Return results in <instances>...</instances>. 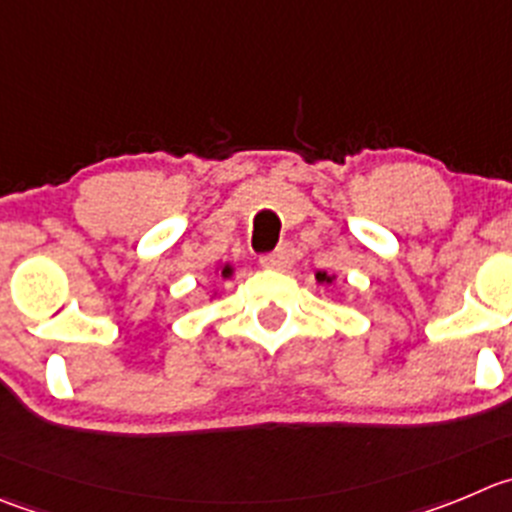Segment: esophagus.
Wrapping results in <instances>:
<instances>
[{
	"label": "esophagus",
	"mask_w": 512,
	"mask_h": 512,
	"mask_svg": "<svg viewBox=\"0 0 512 512\" xmlns=\"http://www.w3.org/2000/svg\"><path fill=\"white\" fill-rule=\"evenodd\" d=\"M294 246H289V243H284V246L276 248L274 253H269V256H264L261 259V264L266 266V269H274V271H289L291 266H294Z\"/></svg>",
	"instance_id": "34e87169"
}]
</instances>
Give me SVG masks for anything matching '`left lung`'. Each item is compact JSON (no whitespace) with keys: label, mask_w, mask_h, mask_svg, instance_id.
Returning <instances> with one entry per match:
<instances>
[{"label":"left lung","mask_w":512,"mask_h":512,"mask_svg":"<svg viewBox=\"0 0 512 512\" xmlns=\"http://www.w3.org/2000/svg\"><path fill=\"white\" fill-rule=\"evenodd\" d=\"M316 281H319V284H332L334 276H329L326 271H316Z\"/></svg>","instance_id":"1"}]
</instances>
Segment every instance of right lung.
<instances>
[{
	"mask_svg": "<svg viewBox=\"0 0 512 512\" xmlns=\"http://www.w3.org/2000/svg\"><path fill=\"white\" fill-rule=\"evenodd\" d=\"M233 274V269H231V266H223V269H221V276H223V279H228V276H231Z\"/></svg>",
	"mask_w": 512,
	"mask_h": 512,
	"instance_id": "obj_1",
	"label": "right lung"
}]
</instances>
